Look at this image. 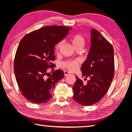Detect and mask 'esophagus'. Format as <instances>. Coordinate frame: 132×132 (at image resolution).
Returning <instances> with one entry per match:
<instances>
[{
  "label": "esophagus",
  "mask_w": 132,
  "mask_h": 132,
  "mask_svg": "<svg viewBox=\"0 0 132 132\" xmlns=\"http://www.w3.org/2000/svg\"><path fill=\"white\" fill-rule=\"evenodd\" d=\"M64 75H65V76H68V75L71 74L70 72L69 71H66V70H64Z\"/></svg>",
  "instance_id": "1"
}]
</instances>
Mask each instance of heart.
<instances>
[{
    "instance_id": "heart-1",
    "label": "heart",
    "mask_w": 132,
    "mask_h": 132,
    "mask_svg": "<svg viewBox=\"0 0 132 132\" xmlns=\"http://www.w3.org/2000/svg\"><path fill=\"white\" fill-rule=\"evenodd\" d=\"M71 42L72 44V45L75 47V48H77L78 46H81V45H85V38L83 37V36L79 35V34H77L74 35L71 38ZM62 42L60 43H58L56 46V49H57V51H58L61 47L62 46ZM80 63V61L79 60H72V61H67L64 62L62 63V66L64 68H66L69 71H74L76 70L77 69L78 65Z\"/></svg>"
}]
</instances>
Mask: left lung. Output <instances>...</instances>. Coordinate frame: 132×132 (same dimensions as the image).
Masks as SVG:
<instances>
[{"label": "left lung", "mask_w": 132, "mask_h": 132, "mask_svg": "<svg viewBox=\"0 0 132 132\" xmlns=\"http://www.w3.org/2000/svg\"><path fill=\"white\" fill-rule=\"evenodd\" d=\"M91 47L87 60L81 66L83 77H89L87 83L76 76L73 99L80 105L97 103L106 93L114 77V50L101 33L91 29Z\"/></svg>", "instance_id": "8db88e82"}]
</instances>
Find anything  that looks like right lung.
I'll return each instance as SVG.
<instances>
[{
	"label": "right lung",
	"mask_w": 132,
	"mask_h": 132,
	"mask_svg": "<svg viewBox=\"0 0 132 132\" xmlns=\"http://www.w3.org/2000/svg\"><path fill=\"white\" fill-rule=\"evenodd\" d=\"M72 28L46 26L26 35L21 39L14 60V72L20 90L32 103L43 104L51 99L55 84L64 77L54 71L55 45L65 38ZM52 69V74L47 68Z\"/></svg>",
	"instance_id": "right-lung-1"
}]
</instances>
